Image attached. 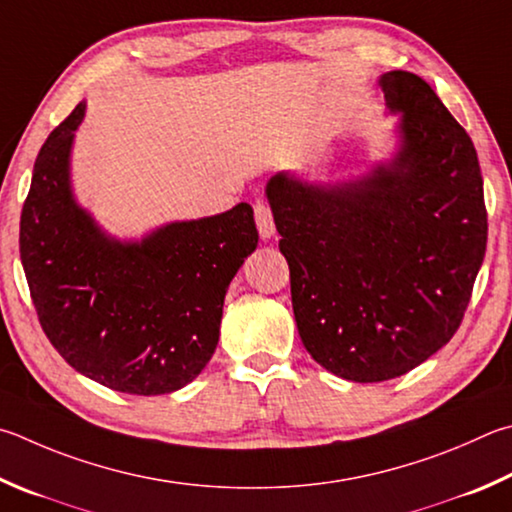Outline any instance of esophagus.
<instances>
[{"mask_svg": "<svg viewBox=\"0 0 512 512\" xmlns=\"http://www.w3.org/2000/svg\"><path fill=\"white\" fill-rule=\"evenodd\" d=\"M255 224H257V230H259V237H262V239H271L275 235L273 212H271V206H268L266 201L255 203Z\"/></svg>", "mask_w": 512, "mask_h": 512, "instance_id": "obj_1", "label": "esophagus"}]
</instances>
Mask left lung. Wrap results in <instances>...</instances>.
Here are the masks:
<instances>
[{"instance_id":"left-lung-1","label":"left lung","mask_w":512,"mask_h":512,"mask_svg":"<svg viewBox=\"0 0 512 512\" xmlns=\"http://www.w3.org/2000/svg\"><path fill=\"white\" fill-rule=\"evenodd\" d=\"M396 152L347 181L266 183L311 358L353 383L403 376L448 345L486 255L477 150L410 71L378 78Z\"/></svg>"}]
</instances>
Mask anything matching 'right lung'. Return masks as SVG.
Here are the masks:
<instances>
[{
	"label": "right lung",
	"instance_id": "obj_1",
	"mask_svg": "<svg viewBox=\"0 0 512 512\" xmlns=\"http://www.w3.org/2000/svg\"><path fill=\"white\" fill-rule=\"evenodd\" d=\"M85 111L80 102L35 159L20 219L26 282L46 338L73 369L114 392L170 394L217 349L226 291L259 241L253 208L111 237L71 185Z\"/></svg>",
	"mask_w": 512,
	"mask_h": 512
}]
</instances>
